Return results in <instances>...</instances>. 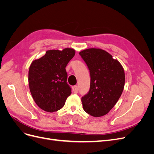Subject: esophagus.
<instances>
[{"mask_svg":"<svg viewBox=\"0 0 154 154\" xmlns=\"http://www.w3.org/2000/svg\"><path fill=\"white\" fill-rule=\"evenodd\" d=\"M78 86L74 85L72 87V91H73V92L74 93V94H76V93L78 92Z\"/></svg>","mask_w":154,"mask_h":154,"instance_id":"1","label":"esophagus"}]
</instances>
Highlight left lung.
I'll return each instance as SVG.
<instances>
[{
	"label": "left lung",
	"instance_id": "left-lung-1",
	"mask_svg": "<svg viewBox=\"0 0 154 154\" xmlns=\"http://www.w3.org/2000/svg\"><path fill=\"white\" fill-rule=\"evenodd\" d=\"M91 74L90 90L82 97L83 109L94 117L108 114L122 95L125 71L118 60L106 51L89 48L80 51Z\"/></svg>",
	"mask_w": 154,
	"mask_h": 154
}]
</instances>
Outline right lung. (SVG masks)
Masks as SVG:
<instances>
[{"label":"right lung","mask_w":154,"mask_h":154,"mask_svg":"<svg viewBox=\"0 0 154 154\" xmlns=\"http://www.w3.org/2000/svg\"><path fill=\"white\" fill-rule=\"evenodd\" d=\"M75 50H48L43 57L32 62L29 69L28 82L31 96L41 109L54 112L64 106L71 94L67 84L66 67Z\"/></svg>","instance_id":"right-lung-1"}]
</instances>
